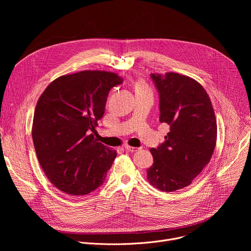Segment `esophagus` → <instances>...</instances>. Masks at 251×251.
Returning <instances> with one entry per match:
<instances>
[{"mask_svg": "<svg viewBox=\"0 0 251 251\" xmlns=\"http://www.w3.org/2000/svg\"><path fill=\"white\" fill-rule=\"evenodd\" d=\"M124 148H125V150H127L128 152H131V153L136 152V151H138V150H139V148L132 147V146H129V145H125V146H124Z\"/></svg>", "mask_w": 251, "mask_h": 251, "instance_id": "esophagus-1", "label": "esophagus"}]
</instances>
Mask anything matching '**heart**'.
I'll use <instances>...</instances> for the list:
<instances>
[{
	"mask_svg": "<svg viewBox=\"0 0 251 251\" xmlns=\"http://www.w3.org/2000/svg\"><path fill=\"white\" fill-rule=\"evenodd\" d=\"M135 90L136 92H140V91H149L150 88L148 86V84L144 81V80H138L135 83Z\"/></svg>",
	"mask_w": 251,
	"mask_h": 251,
	"instance_id": "obj_1",
	"label": "heart"
}]
</instances>
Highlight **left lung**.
Wrapping results in <instances>:
<instances>
[{
    "label": "left lung",
    "mask_w": 251,
    "mask_h": 251,
    "mask_svg": "<svg viewBox=\"0 0 251 251\" xmlns=\"http://www.w3.org/2000/svg\"><path fill=\"white\" fill-rule=\"evenodd\" d=\"M160 94V122L170 125L166 141L150 150L154 164L149 183L163 192L192 184L209 163L217 144V119L204 88L194 78L176 73L151 74Z\"/></svg>",
    "instance_id": "8db88e82"
}]
</instances>
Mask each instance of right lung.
I'll return each mask as SVG.
<instances>
[{"label": "right lung", "instance_id": "1", "mask_svg": "<svg viewBox=\"0 0 251 251\" xmlns=\"http://www.w3.org/2000/svg\"><path fill=\"white\" fill-rule=\"evenodd\" d=\"M122 81L109 71L82 70L57 77L40 96L31 128L33 146L44 173L59 191L84 196L104 182L117 153L92 132L110 89Z\"/></svg>", "mask_w": 251, "mask_h": 251}]
</instances>
